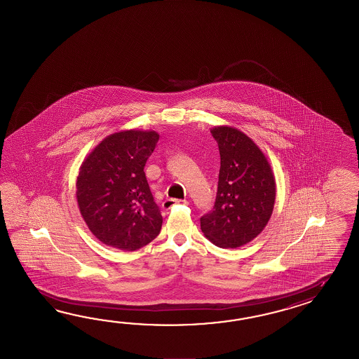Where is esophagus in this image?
I'll return each instance as SVG.
<instances>
[{"label": "esophagus", "mask_w": 359, "mask_h": 359, "mask_svg": "<svg viewBox=\"0 0 359 359\" xmlns=\"http://www.w3.org/2000/svg\"><path fill=\"white\" fill-rule=\"evenodd\" d=\"M180 204H182V205H187L189 204V201L187 200H176V198H167L164 203H163V209L164 210H169L170 208H173L175 205H180Z\"/></svg>", "instance_id": "esophagus-1"}]
</instances>
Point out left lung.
Returning a JSON list of instances; mask_svg holds the SVG:
<instances>
[{"label": "left lung", "instance_id": "8db88e82", "mask_svg": "<svg viewBox=\"0 0 359 359\" xmlns=\"http://www.w3.org/2000/svg\"><path fill=\"white\" fill-rule=\"evenodd\" d=\"M221 155L213 209L200 218L206 238L219 248L250 243L273 212L276 181L267 158L252 138L233 127L210 130Z\"/></svg>", "mask_w": 359, "mask_h": 359}]
</instances>
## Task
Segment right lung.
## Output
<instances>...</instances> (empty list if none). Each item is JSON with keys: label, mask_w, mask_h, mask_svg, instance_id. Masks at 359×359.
Returning a JSON list of instances; mask_svg holds the SVG:
<instances>
[{"label": "right lung", "mask_w": 359, "mask_h": 359, "mask_svg": "<svg viewBox=\"0 0 359 359\" xmlns=\"http://www.w3.org/2000/svg\"><path fill=\"white\" fill-rule=\"evenodd\" d=\"M159 135L122 130L104 138L76 177V201L86 224L102 244L135 252L159 235V206L146 180V161Z\"/></svg>", "instance_id": "right-lung-1"}]
</instances>
